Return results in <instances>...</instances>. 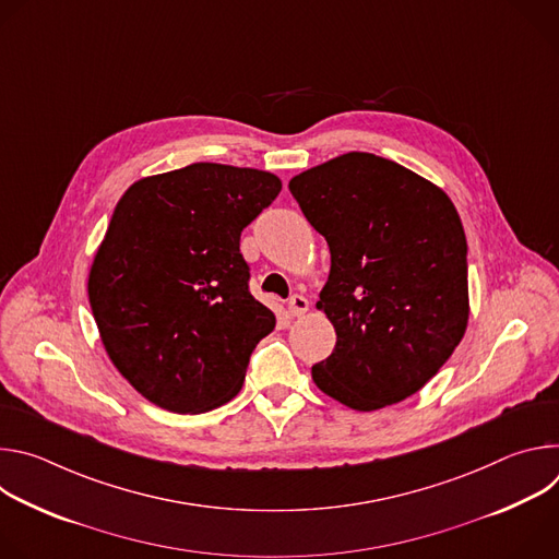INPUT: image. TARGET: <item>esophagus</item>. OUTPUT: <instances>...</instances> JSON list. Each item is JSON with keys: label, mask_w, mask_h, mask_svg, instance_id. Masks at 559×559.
Listing matches in <instances>:
<instances>
[{"label": "esophagus", "mask_w": 559, "mask_h": 559, "mask_svg": "<svg viewBox=\"0 0 559 559\" xmlns=\"http://www.w3.org/2000/svg\"><path fill=\"white\" fill-rule=\"evenodd\" d=\"M287 309H289L292 316H302V313H307V309H309V300H307L305 296H300V294H294V296L287 300Z\"/></svg>", "instance_id": "34e87169"}]
</instances>
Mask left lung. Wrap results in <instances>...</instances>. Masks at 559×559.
Returning a JSON list of instances; mask_svg holds the SVG:
<instances>
[{
    "instance_id": "obj_1",
    "label": "left lung",
    "mask_w": 559,
    "mask_h": 559,
    "mask_svg": "<svg viewBox=\"0 0 559 559\" xmlns=\"http://www.w3.org/2000/svg\"><path fill=\"white\" fill-rule=\"evenodd\" d=\"M332 254L321 309L336 330L311 367L323 393L376 412L420 391L468 323L466 238L447 192L369 152H347L289 181Z\"/></svg>"
}]
</instances>
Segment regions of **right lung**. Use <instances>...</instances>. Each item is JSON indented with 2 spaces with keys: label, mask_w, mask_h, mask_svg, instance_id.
<instances>
[{
  "label": "right lung",
  "mask_w": 559,
  "mask_h": 559,
  "mask_svg": "<svg viewBox=\"0 0 559 559\" xmlns=\"http://www.w3.org/2000/svg\"><path fill=\"white\" fill-rule=\"evenodd\" d=\"M281 188L272 173L192 164L119 199L88 298L108 358L152 405L203 414L241 391L276 316L250 294L238 241Z\"/></svg>",
  "instance_id": "add662e5"
}]
</instances>
